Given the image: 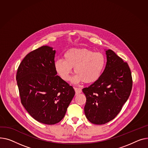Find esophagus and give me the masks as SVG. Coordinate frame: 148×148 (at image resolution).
Segmentation results:
<instances>
[{
	"mask_svg": "<svg viewBox=\"0 0 148 148\" xmlns=\"http://www.w3.org/2000/svg\"><path fill=\"white\" fill-rule=\"evenodd\" d=\"M76 94H80L82 92V89L80 88H77V87H75L74 88Z\"/></svg>",
	"mask_w": 148,
	"mask_h": 148,
	"instance_id": "34e87169",
	"label": "esophagus"
}]
</instances>
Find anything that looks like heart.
I'll list each match as a JSON object with an SVG mask.
<instances>
[{
    "instance_id": "1",
    "label": "heart",
    "mask_w": 148,
    "mask_h": 148,
    "mask_svg": "<svg viewBox=\"0 0 148 148\" xmlns=\"http://www.w3.org/2000/svg\"><path fill=\"white\" fill-rule=\"evenodd\" d=\"M106 59L103 54L85 48H73L67 51L63 59H57L54 63L56 72L62 79H71L72 68L76 73L73 82L91 84L100 77L105 69Z\"/></svg>"
}]
</instances>
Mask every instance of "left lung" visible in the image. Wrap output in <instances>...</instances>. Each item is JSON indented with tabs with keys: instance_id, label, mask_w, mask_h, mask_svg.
I'll return each mask as SVG.
<instances>
[{
	"instance_id": "1",
	"label": "left lung",
	"mask_w": 148,
	"mask_h": 148,
	"mask_svg": "<svg viewBox=\"0 0 148 148\" xmlns=\"http://www.w3.org/2000/svg\"><path fill=\"white\" fill-rule=\"evenodd\" d=\"M107 62L99 79L82 89L86 96L85 116L90 123L101 125L114 119L131 93L133 80L127 62L111 49L106 51Z\"/></svg>"
}]
</instances>
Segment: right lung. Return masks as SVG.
<instances>
[{
  "label": "right lung",
  "mask_w": 148,
  "mask_h": 148,
  "mask_svg": "<svg viewBox=\"0 0 148 148\" xmlns=\"http://www.w3.org/2000/svg\"><path fill=\"white\" fill-rule=\"evenodd\" d=\"M55 54L48 46L33 50L22 60L16 76L22 105L34 119L48 125L64 118L75 94L57 75Z\"/></svg>",
  "instance_id": "obj_1"
}]
</instances>
